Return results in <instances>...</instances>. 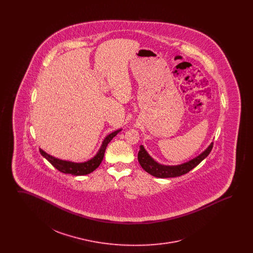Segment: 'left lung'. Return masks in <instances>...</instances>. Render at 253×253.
<instances>
[{
    "mask_svg": "<svg viewBox=\"0 0 253 253\" xmlns=\"http://www.w3.org/2000/svg\"><path fill=\"white\" fill-rule=\"evenodd\" d=\"M213 142H211L209 145V147L202 152L199 156L194 157L191 159L190 161H187L185 163H182L180 165H175V166H167V165H162L160 163L157 162L153 157H151L148 152L145 150L143 145H140L139 152L137 155V159L140 164V166L145 169L148 173L152 174L153 176H156L158 178H169V177H176L180 176L190 170H192L193 168H195L202 160H204L206 157H208L212 149Z\"/></svg>",
    "mask_w": 253,
    "mask_h": 253,
    "instance_id": "obj_1",
    "label": "left lung"
}]
</instances>
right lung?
Returning a JSON list of instances; mask_svg holds the SVG:
<instances>
[{
	"label": "right lung",
	"mask_w": 253,
	"mask_h": 253,
	"mask_svg": "<svg viewBox=\"0 0 253 253\" xmlns=\"http://www.w3.org/2000/svg\"><path fill=\"white\" fill-rule=\"evenodd\" d=\"M121 130L122 129H119L115 132L109 133L108 135L104 138V140L102 141V144L100 146L98 152L96 153V156L85 162L76 163L72 161L59 159V158L50 156L42 149H40V153L42 157L46 158L55 168L59 169L63 173H69L72 175H86V174H89L90 172L94 171L100 165L103 157H104V153H105L107 145L118 134V132H121Z\"/></svg>",
	"instance_id": "1"
}]
</instances>
